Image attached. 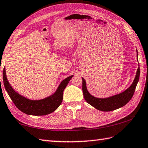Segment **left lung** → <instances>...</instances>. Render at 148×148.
Here are the masks:
<instances>
[{"label":"left lung","instance_id":"left-lung-1","mask_svg":"<svg viewBox=\"0 0 148 148\" xmlns=\"http://www.w3.org/2000/svg\"><path fill=\"white\" fill-rule=\"evenodd\" d=\"M137 56H138V54H137ZM138 65H139V63H138ZM139 76L140 68L138 67L134 82L132 83V85L128 89L119 94L115 95L108 98H104V99L103 98L102 99V98H97L92 96L87 90L85 79L82 78V90L84 98L88 104L94 107L95 108L103 112L115 110L121 107H123L126 105L130 100L132 99L133 95H134L138 80H139Z\"/></svg>","mask_w":148,"mask_h":148}]
</instances>
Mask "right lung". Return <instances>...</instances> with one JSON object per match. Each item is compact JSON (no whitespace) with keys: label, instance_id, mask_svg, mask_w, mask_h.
<instances>
[{"label":"right lung","instance_id":"add662e5","mask_svg":"<svg viewBox=\"0 0 148 148\" xmlns=\"http://www.w3.org/2000/svg\"><path fill=\"white\" fill-rule=\"evenodd\" d=\"M72 76L63 80L53 95L41 100H30L14 90L8 81L5 68L3 69V82L9 96L20 111L32 115H45L56 110L62 102L63 90Z\"/></svg>","mask_w":148,"mask_h":148}]
</instances>
